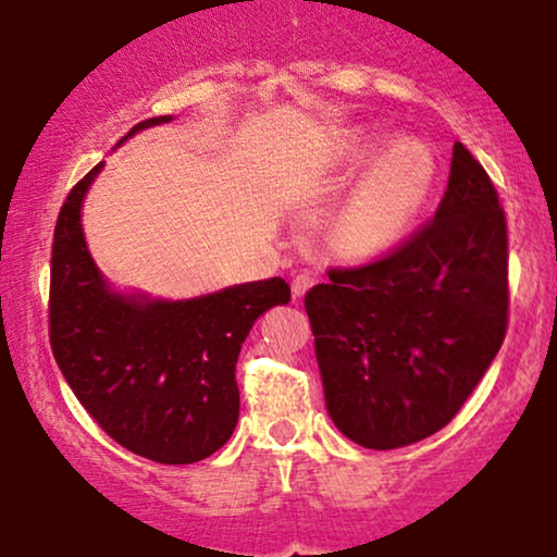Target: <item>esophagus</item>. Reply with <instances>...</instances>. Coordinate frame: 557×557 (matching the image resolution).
<instances>
[{
  "label": "esophagus",
  "instance_id": "obj_1",
  "mask_svg": "<svg viewBox=\"0 0 557 557\" xmlns=\"http://www.w3.org/2000/svg\"><path fill=\"white\" fill-rule=\"evenodd\" d=\"M314 283H317V280L311 277V274H296V277H293V285H290L293 287V296L300 298Z\"/></svg>",
  "mask_w": 557,
  "mask_h": 557
}]
</instances>
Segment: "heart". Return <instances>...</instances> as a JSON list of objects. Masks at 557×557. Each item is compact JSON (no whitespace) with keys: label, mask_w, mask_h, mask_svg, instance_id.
Listing matches in <instances>:
<instances>
[{"label":"heart","mask_w":557,"mask_h":557,"mask_svg":"<svg viewBox=\"0 0 557 557\" xmlns=\"http://www.w3.org/2000/svg\"><path fill=\"white\" fill-rule=\"evenodd\" d=\"M337 170L356 177L330 225V243L343 259L369 264L393 253L430 207L440 162L424 138L389 140L367 125L345 127L337 138Z\"/></svg>","instance_id":"b5f03b06"}]
</instances>
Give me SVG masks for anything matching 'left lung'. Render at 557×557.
Returning a JSON list of instances; mask_svg holds the SVG:
<instances>
[{
    "mask_svg": "<svg viewBox=\"0 0 557 557\" xmlns=\"http://www.w3.org/2000/svg\"><path fill=\"white\" fill-rule=\"evenodd\" d=\"M330 419L393 450L440 432L500 350L508 327V230L497 190L463 144L432 225L306 293Z\"/></svg>",
    "mask_w": 557,
    "mask_h": 557,
    "instance_id": "8db88e82",
    "label": "left lung"
}]
</instances>
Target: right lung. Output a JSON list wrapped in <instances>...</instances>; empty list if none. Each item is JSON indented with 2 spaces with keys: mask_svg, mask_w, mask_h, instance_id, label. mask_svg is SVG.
Masks as SVG:
<instances>
[{
  "mask_svg": "<svg viewBox=\"0 0 557 557\" xmlns=\"http://www.w3.org/2000/svg\"><path fill=\"white\" fill-rule=\"evenodd\" d=\"M170 120H144L117 146ZM101 168L70 190L57 216L49 296L57 367L114 443L157 463L203 461L238 424L240 345L267 309L290 300V285L270 277L183 300L112 287L81 222Z\"/></svg>",
  "mask_w": 557,
  "mask_h": 557,
  "instance_id": "add662e5",
  "label": "right lung"
}]
</instances>
